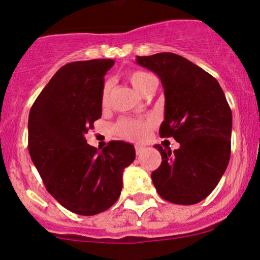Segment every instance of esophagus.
<instances>
[{"label": "esophagus", "mask_w": 260, "mask_h": 260, "mask_svg": "<svg viewBox=\"0 0 260 260\" xmlns=\"http://www.w3.org/2000/svg\"><path fill=\"white\" fill-rule=\"evenodd\" d=\"M145 151V148H144V146H142V145H136V154L137 155H142L143 152Z\"/></svg>", "instance_id": "34e87169"}]
</instances>
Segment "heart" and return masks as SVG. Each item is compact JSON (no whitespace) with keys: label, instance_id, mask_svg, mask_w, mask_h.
Returning a JSON list of instances; mask_svg holds the SVG:
<instances>
[{"label":"heart","instance_id":"heart-1","mask_svg":"<svg viewBox=\"0 0 260 260\" xmlns=\"http://www.w3.org/2000/svg\"><path fill=\"white\" fill-rule=\"evenodd\" d=\"M154 77L151 75L145 73V71H132V73L128 74V80L134 89L137 92L143 94L144 90L150 81ZM109 94H110V84L106 83L103 88V94H102V103L106 104L109 99ZM150 127V121H136V120H122L118 122L117 124V131L123 138L129 139V140H143L145 139V137L148 136Z\"/></svg>","mask_w":260,"mask_h":260}]
</instances>
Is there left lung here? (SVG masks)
<instances>
[{
	"label": "left lung",
	"mask_w": 260,
	"mask_h": 260,
	"mask_svg": "<svg viewBox=\"0 0 260 260\" xmlns=\"http://www.w3.org/2000/svg\"><path fill=\"white\" fill-rule=\"evenodd\" d=\"M160 77L165 120L160 136L180 144L171 151L155 145L162 162L151 173L158 195L177 205H193L213 191L230 160L233 115L220 84L186 58L174 53L137 57Z\"/></svg>",
	"instance_id": "obj_1"
}]
</instances>
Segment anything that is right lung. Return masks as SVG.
<instances>
[{
  "instance_id": "add662e5",
  "label": "right lung",
  "mask_w": 260,
  "mask_h": 260,
  "mask_svg": "<svg viewBox=\"0 0 260 260\" xmlns=\"http://www.w3.org/2000/svg\"><path fill=\"white\" fill-rule=\"evenodd\" d=\"M111 59L74 61L47 83L29 114V152L46 189L62 207L94 215L120 198L122 173L136 158L129 143L112 140L102 151L84 138L102 116Z\"/></svg>"
}]
</instances>
